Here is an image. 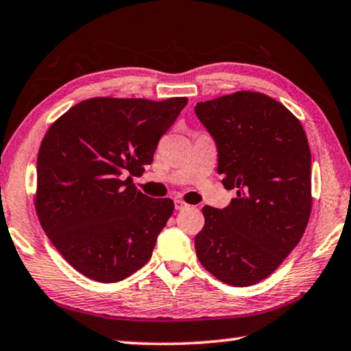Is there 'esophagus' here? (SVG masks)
Returning a JSON list of instances; mask_svg holds the SVG:
<instances>
[{"label":"esophagus","instance_id":"34e87169","mask_svg":"<svg viewBox=\"0 0 351 351\" xmlns=\"http://www.w3.org/2000/svg\"><path fill=\"white\" fill-rule=\"evenodd\" d=\"M175 208L178 211H182L185 208H189V204H185L184 201H181V199H176V201H175Z\"/></svg>","mask_w":351,"mask_h":351}]
</instances>
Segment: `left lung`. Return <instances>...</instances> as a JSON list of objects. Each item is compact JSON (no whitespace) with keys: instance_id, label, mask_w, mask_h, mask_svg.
I'll return each mask as SVG.
<instances>
[{"instance_id":"obj_1","label":"left lung","mask_w":351,"mask_h":351,"mask_svg":"<svg viewBox=\"0 0 351 351\" xmlns=\"http://www.w3.org/2000/svg\"><path fill=\"white\" fill-rule=\"evenodd\" d=\"M195 112L216 143L222 184L237 190L228 207L202 208L196 256L226 285H256L298 245L311 216L306 132L289 109L262 93L199 101Z\"/></svg>"}]
</instances>
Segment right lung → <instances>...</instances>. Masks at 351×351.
Returning <instances> with one entry per match:
<instances>
[{"label":"right lung","mask_w":351,"mask_h":351,"mask_svg":"<svg viewBox=\"0 0 351 351\" xmlns=\"http://www.w3.org/2000/svg\"><path fill=\"white\" fill-rule=\"evenodd\" d=\"M187 101L88 99L47 130L36 213L62 257L88 278L115 283L152 257L175 205L143 195L132 176L154 161L158 141Z\"/></svg>","instance_id":"obj_1"}]
</instances>
